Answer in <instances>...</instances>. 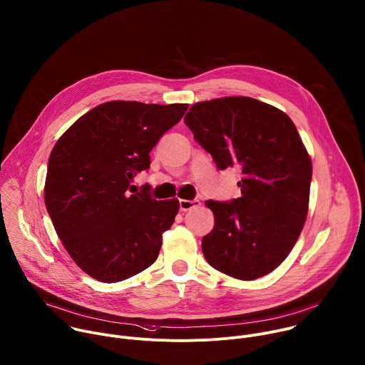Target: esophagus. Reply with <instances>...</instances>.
Segmentation results:
<instances>
[{
	"label": "esophagus",
	"instance_id": "esophagus-1",
	"mask_svg": "<svg viewBox=\"0 0 365 365\" xmlns=\"http://www.w3.org/2000/svg\"><path fill=\"white\" fill-rule=\"evenodd\" d=\"M200 205V202L197 199H192V200H187V199H180L179 200V206H180V211L186 212L189 210H192V207H197Z\"/></svg>",
	"mask_w": 365,
	"mask_h": 365
}]
</instances>
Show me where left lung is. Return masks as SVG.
I'll use <instances>...</instances> for the list:
<instances>
[{
  "mask_svg": "<svg viewBox=\"0 0 365 365\" xmlns=\"http://www.w3.org/2000/svg\"><path fill=\"white\" fill-rule=\"evenodd\" d=\"M185 124L217 168H240L241 197L206 200L214 230L202 251L214 269L254 280L279 267L306 221L312 162L293 121L248 96L193 103Z\"/></svg>",
  "mask_w": 365,
  "mask_h": 365,
  "instance_id": "left-lung-1",
  "label": "left lung"
}]
</instances>
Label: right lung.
Returning <instances> with one entry per match:
<instances>
[{
    "label": "right lung",
    "mask_w": 365,
    "mask_h": 365,
    "mask_svg": "<svg viewBox=\"0 0 365 365\" xmlns=\"http://www.w3.org/2000/svg\"><path fill=\"white\" fill-rule=\"evenodd\" d=\"M187 103L110 101L82 115L50 153L44 203L73 262L91 277L115 283L150 267L179 200L134 190L150 151ZM136 193L134 194L133 192Z\"/></svg>",
    "instance_id": "obj_1"
}]
</instances>
